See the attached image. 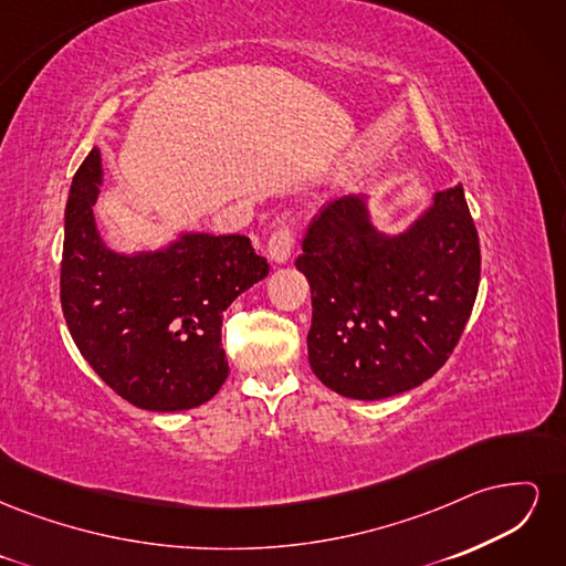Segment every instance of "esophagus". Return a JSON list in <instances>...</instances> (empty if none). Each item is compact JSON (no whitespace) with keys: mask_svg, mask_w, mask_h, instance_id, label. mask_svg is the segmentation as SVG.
Listing matches in <instances>:
<instances>
[{"mask_svg":"<svg viewBox=\"0 0 566 566\" xmlns=\"http://www.w3.org/2000/svg\"><path fill=\"white\" fill-rule=\"evenodd\" d=\"M293 254V231L290 229H279L273 231V235L269 238V256L273 264H285Z\"/></svg>","mask_w":566,"mask_h":566,"instance_id":"34e87169","label":"esophagus"}]
</instances>
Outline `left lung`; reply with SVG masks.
<instances>
[{"instance_id": "left-lung-1", "label": "left lung", "mask_w": 566, "mask_h": 566, "mask_svg": "<svg viewBox=\"0 0 566 566\" xmlns=\"http://www.w3.org/2000/svg\"><path fill=\"white\" fill-rule=\"evenodd\" d=\"M295 266L312 287L306 335L316 378L342 397L378 401L447 364L479 290V238L462 184L399 233L373 221L368 196L328 200Z\"/></svg>"}]
</instances>
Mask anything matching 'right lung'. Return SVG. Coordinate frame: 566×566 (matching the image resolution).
<instances>
[{"label":"right lung","mask_w":566,"mask_h":566,"mask_svg":"<svg viewBox=\"0 0 566 566\" xmlns=\"http://www.w3.org/2000/svg\"><path fill=\"white\" fill-rule=\"evenodd\" d=\"M101 184V150L92 148L65 202L67 331L98 378L136 408L172 413L210 401L229 378L221 314L266 279V260L238 233L177 231L158 250H113L92 210Z\"/></svg>","instance_id":"1"}]
</instances>
